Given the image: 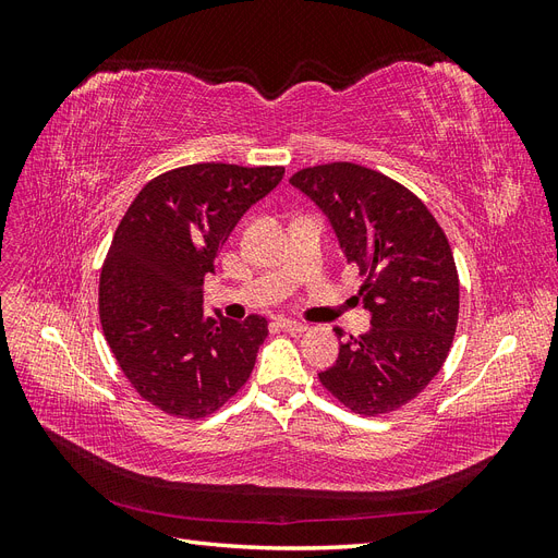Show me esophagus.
Listing matches in <instances>:
<instances>
[{
	"mask_svg": "<svg viewBox=\"0 0 558 558\" xmlns=\"http://www.w3.org/2000/svg\"><path fill=\"white\" fill-rule=\"evenodd\" d=\"M277 328L286 330V332H305L307 326L300 324V320H293V318H277Z\"/></svg>",
	"mask_w": 558,
	"mask_h": 558,
	"instance_id": "esophagus-1",
	"label": "esophagus"
}]
</instances>
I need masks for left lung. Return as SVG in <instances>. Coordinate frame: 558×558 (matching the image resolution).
I'll list each match as a JSON object with an SVG mask.
<instances>
[{
    "mask_svg": "<svg viewBox=\"0 0 558 558\" xmlns=\"http://www.w3.org/2000/svg\"><path fill=\"white\" fill-rule=\"evenodd\" d=\"M291 183L328 216L373 314L318 381L361 416L393 412L440 373L453 342L459 272L447 234L412 191L356 162L305 167Z\"/></svg>",
    "mask_w": 558,
    "mask_h": 558,
    "instance_id": "left-lung-1",
    "label": "left lung"
}]
</instances>
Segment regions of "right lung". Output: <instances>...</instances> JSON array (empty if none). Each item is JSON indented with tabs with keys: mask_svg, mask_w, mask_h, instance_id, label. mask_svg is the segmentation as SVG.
<instances>
[{
	"mask_svg": "<svg viewBox=\"0 0 558 558\" xmlns=\"http://www.w3.org/2000/svg\"><path fill=\"white\" fill-rule=\"evenodd\" d=\"M283 167L197 162L150 179L118 223L99 275V320L123 375L177 418H205L240 391L267 320L202 314V286L244 211Z\"/></svg>",
	"mask_w": 558,
	"mask_h": 558,
	"instance_id": "right-lung-1",
	"label": "right lung"
}]
</instances>
